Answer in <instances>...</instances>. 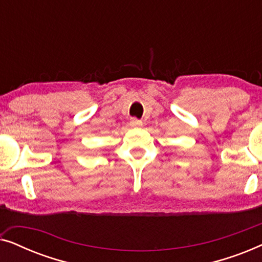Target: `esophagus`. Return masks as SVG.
Masks as SVG:
<instances>
[{
    "instance_id": "esophagus-1",
    "label": "esophagus",
    "mask_w": 262,
    "mask_h": 262,
    "mask_svg": "<svg viewBox=\"0 0 262 262\" xmlns=\"http://www.w3.org/2000/svg\"><path fill=\"white\" fill-rule=\"evenodd\" d=\"M130 125L132 127H142L143 126V121L136 119V118H132Z\"/></svg>"
}]
</instances>
